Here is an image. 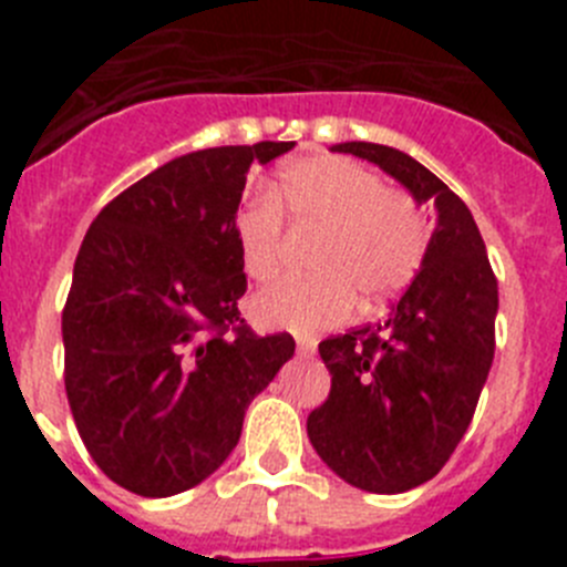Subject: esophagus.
Returning <instances> with one entry per match:
<instances>
[{
	"label": "esophagus",
	"instance_id": "esophagus-1",
	"mask_svg": "<svg viewBox=\"0 0 567 567\" xmlns=\"http://www.w3.org/2000/svg\"><path fill=\"white\" fill-rule=\"evenodd\" d=\"M298 354H300V358H312V354H315V343H312V340L298 338Z\"/></svg>",
	"mask_w": 567,
	"mask_h": 567
}]
</instances>
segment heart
I'll list each match as a JSON object with an SVG mask.
<instances>
[{"label":"heart","mask_w":567,"mask_h":567,"mask_svg":"<svg viewBox=\"0 0 567 567\" xmlns=\"http://www.w3.org/2000/svg\"><path fill=\"white\" fill-rule=\"evenodd\" d=\"M280 218L318 233L309 249L315 275L278 280L255 295L249 315L264 329L315 332L343 320L352 303L363 315L378 312L409 287L429 249L417 204L340 155L289 164L264 198L240 209L235 238L240 267L252 280L278 272Z\"/></svg>","instance_id":"heart-1"}]
</instances>
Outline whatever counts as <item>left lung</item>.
Wrapping results in <instances>:
<instances>
[{"mask_svg": "<svg viewBox=\"0 0 567 567\" xmlns=\"http://www.w3.org/2000/svg\"><path fill=\"white\" fill-rule=\"evenodd\" d=\"M332 150L378 164L437 209L420 272L389 318L320 340L332 389L307 420L315 452L340 480L400 494L449 463L474 417L494 360L497 278L468 207L432 169L383 144Z\"/></svg>", "mask_w": 567, "mask_h": 567, "instance_id": "8db88e82", "label": "left lung"}]
</instances>
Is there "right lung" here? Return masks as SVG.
<instances>
[{
    "label": "right lung",
    "instance_id": "obj_1",
    "mask_svg": "<svg viewBox=\"0 0 567 567\" xmlns=\"http://www.w3.org/2000/svg\"><path fill=\"white\" fill-rule=\"evenodd\" d=\"M295 142L173 158L115 195L82 240L62 312L64 389L99 468L173 497L229 457L255 394L295 354L238 312L235 213L247 173Z\"/></svg>",
    "mask_w": 567,
    "mask_h": 567
}]
</instances>
